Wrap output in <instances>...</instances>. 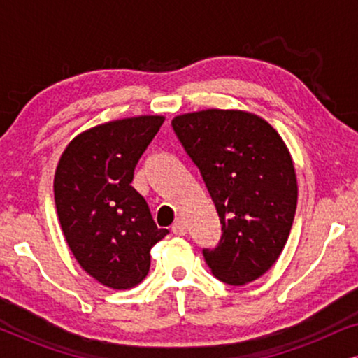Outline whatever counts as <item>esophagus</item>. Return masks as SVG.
Listing matches in <instances>:
<instances>
[{"instance_id": "34e87169", "label": "esophagus", "mask_w": 358, "mask_h": 358, "mask_svg": "<svg viewBox=\"0 0 358 358\" xmlns=\"http://www.w3.org/2000/svg\"><path fill=\"white\" fill-rule=\"evenodd\" d=\"M173 233L176 236H184L185 233H187V227H185V223L182 220H176L174 224H173Z\"/></svg>"}]
</instances>
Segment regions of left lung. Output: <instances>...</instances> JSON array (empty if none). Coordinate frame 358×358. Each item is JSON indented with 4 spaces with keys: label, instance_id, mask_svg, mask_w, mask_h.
I'll list each match as a JSON object with an SVG mask.
<instances>
[{
    "label": "left lung",
    "instance_id": "1",
    "mask_svg": "<svg viewBox=\"0 0 358 358\" xmlns=\"http://www.w3.org/2000/svg\"><path fill=\"white\" fill-rule=\"evenodd\" d=\"M173 129L200 169L222 223L218 246L203 249L218 280L246 285L285 248L295 218V166L278 131L252 112L205 109L176 115Z\"/></svg>",
    "mask_w": 358,
    "mask_h": 358
}]
</instances>
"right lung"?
<instances>
[{
	"label": "right lung",
	"mask_w": 358,
	"mask_h": 358,
	"mask_svg": "<svg viewBox=\"0 0 358 358\" xmlns=\"http://www.w3.org/2000/svg\"><path fill=\"white\" fill-rule=\"evenodd\" d=\"M163 122V115H138L91 127L66 145L57 164L53 194L68 248L83 271L114 290L148 275L151 248L168 234L130 185Z\"/></svg>",
	"instance_id": "obj_1"
}]
</instances>
